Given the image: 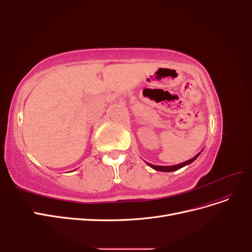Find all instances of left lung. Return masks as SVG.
Masks as SVG:
<instances>
[{"mask_svg":"<svg viewBox=\"0 0 252 252\" xmlns=\"http://www.w3.org/2000/svg\"><path fill=\"white\" fill-rule=\"evenodd\" d=\"M200 155H201V152H199V154H197L196 156H194L192 158L188 159V161H186V162H183V163H181V164H178V165H172V166H158V165H152V164L147 163V162H146V163H147V165H148V166H150L151 168H154L155 170H158V171H164V172H171V171L178 170V169L182 168V167H184V166H186V165L191 164L193 161H195L196 158L199 157Z\"/></svg>","mask_w":252,"mask_h":252,"instance_id":"left-lung-1","label":"left lung"}]
</instances>
